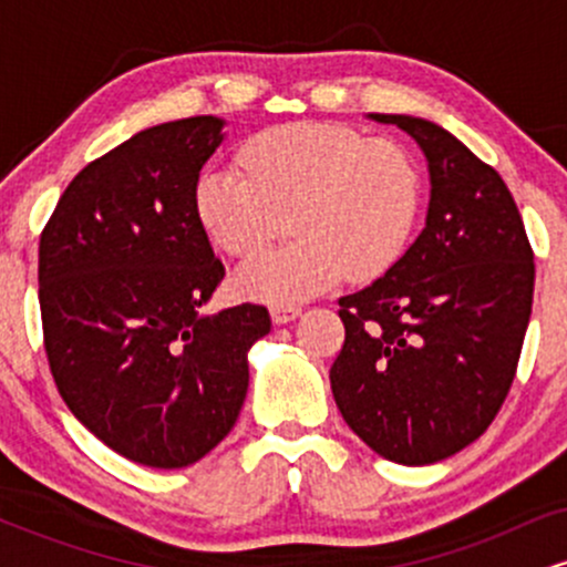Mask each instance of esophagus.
Returning a JSON list of instances; mask_svg holds the SVG:
<instances>
[{
    "label": "esophagus",
    "mask_w": 567,
    "mask_h": 567,
    "mask_svg": "<svg viewBox=\"0 0 567 567\" xmlns=\"http://www.w3.org/2000/svg\"><path fill=\"white\" fill-rule=\"evenodd\" d=\"M298 315H301L298 306H275V309H271V320H275V324H288L296 320Z\"/></svg>",
    "instance_id": "esophagus-1"
}]
</instances>
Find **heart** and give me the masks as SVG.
Wrapping results in <instances>:
<instances>
[{
	"instance_id": "obj_1",
	"label": "heart",
	"mask_w": 567,
	"mask_h": 567,
	"mask_svg": "<svg viewBox=\"0 0 567 567\" xmlns=\"http://www.w3.org/2000/svg\"><path fill=\"white\" fill-rule=\"evenodd\" d=\"M239 165H210L194 213L218 250L247 258L292 213L296 243L247 261L237 290L275 306L301 303L347 277L373 279L400 261L421 210V175L405 148L333 122H292L256 135Z\"/></svg>"
}]
</instances>
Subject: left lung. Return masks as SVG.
I'll return each instance as SVG.
<instances>
[{"instance_id":"8db88e82","label":"left lung","mask_w":567,"mask_h":567,"mask_svg":"<svg viewBox=\"0 0 567 567\" xmlns=\"http://www.w3.org/2000/svg\"><path fill=\"white\" fill-rule=\"evenodd\" d=\"M396 125L429 162L426 226L365 290L338 298L336 405L368 447L424 466L472 445L509 394L533 306V250L501 175L434 122Z\"/></svg>"}]
</instances>
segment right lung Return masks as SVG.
I'll list each match as a JSON object with an SVG mask.
<instances>
[{
    "label": "right lung",
    "mask_w": 567,
    "mask_h": 567,
    "mask_svg": "<svg viewBox=\"0 0 567 567\" xmlns=\"http://www.w3.org/2000/svg\"><path fill=\"white\" fill-rule=\"evenodd\" d=\"M224 120L135 133L66 186L39 237V309L58 392L97 440L135 464L181 470L243 410L247 351L266 306H202L224 279L194 213Z\"/></svg>",
    "instance_id": "1"
}]
</instances>
